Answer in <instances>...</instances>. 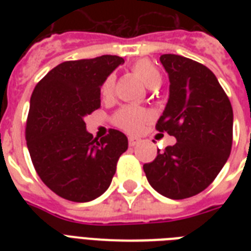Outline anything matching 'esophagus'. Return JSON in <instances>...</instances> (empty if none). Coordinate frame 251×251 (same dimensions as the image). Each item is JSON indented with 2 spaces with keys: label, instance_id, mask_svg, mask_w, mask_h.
I'll return each instance as SVG.
<instances>
[{
  "label": "esophagus",
  "instance_id": "obj_1",
  "mask_svg": "<svg viewBox=\"0 0 251 251\" xmlns=\"http://www.w3.org/2000/svg\"><path fill=\"white\" fill-rule=\"evenodd\" d=\"M141 143V139L139 138H135V137H130L129 138V146L130 147H134V146H137Z\"/></svg>",
  "mask_w": 251,
  "mask_h": 251
}]
</instances>
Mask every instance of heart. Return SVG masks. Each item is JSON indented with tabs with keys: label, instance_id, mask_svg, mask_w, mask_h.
I'll return each mask as SVG.
<instances>
[{
	"label": "heart",
	"instance_id": "1",
	"mask_svg": "<svg viewBox=\"0 0 251 251\" xmlns=\"http://www.w3.org/2000/svg\"><path fill=\"white\" fill-rule=\"evenodd\" d=\"M133 72L149 88H156V87L160 86V72L150 60H146V58L138 60L133 65ZM113 88L114 75H109L102 83L101 95L104 98H109L110 95L113 94ZM146 118H147V114L143 110L135 109V108H126L117 114L116 122L124 130H127L130 133H138L142 129Z\"/></svg>",
	"mask_w": 251,
	"mask_h": 251
}]
</instances>
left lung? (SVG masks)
<instances>
[{"label": "left lung", "instance_id": "8db88e82", "mask_svg": "<svg viewBox=\"0 0 251 251\" xmlns=\"http://www.w3.org/2000/svg\"><path fill=\"white\" fill-rule=\"evenodd\" d=\"M169 98L156 129L176 138L175 146L143 165L150 185L169 199L203 191L228 160L233 139V110L218 78L204 65L163 54Z\"/></svg>", "mask_w": 251, "mask_h": 251}]
</instances>
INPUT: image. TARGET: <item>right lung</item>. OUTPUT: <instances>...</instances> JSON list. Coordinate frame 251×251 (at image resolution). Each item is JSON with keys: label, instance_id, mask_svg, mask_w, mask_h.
Masks as SVG:
<instances>
[{"label": "right lung", "instance_id": "add662e5", "mask_svg": "<svg viewBox=\"0 0 251 251\" xmlns=\"http://www.w3.org/2000/svg\"><path fill=\"white\" fill-rule=\"evenodd\" d=\"M125 62L122 57L66 61L36 84L29 100L25 141L41 181L73 202H90L109 187L127 138L110 129L99 141L84 117L100 108L104 80Z\"/></svg>", "mask_w": 251, "mask_h": 251}]
</instances>
